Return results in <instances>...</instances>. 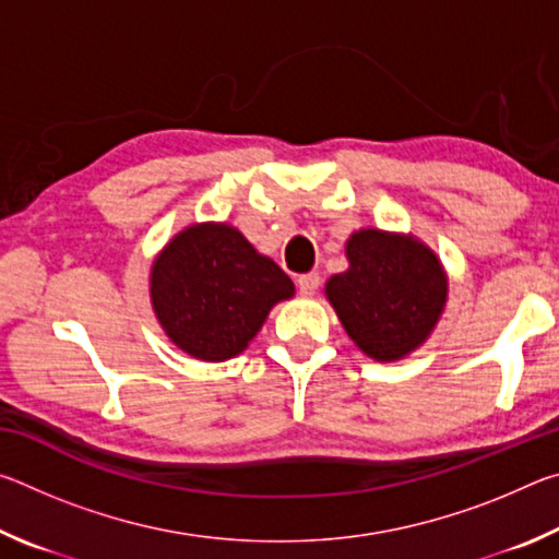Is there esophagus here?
Segmentation results:
<instances>
[{"label":"esophagus","instance_id":"obj_1","mask_svg":"<svg viewBox=\"0 0 559 559\" xmlns=\"http://www.w3.org/2000/svg\"><path fill=\"white\" fill-rule=\"evenodd\" d=\"M318 286H320V276H318L316 271L302 273V276H298V288H300L302 296H313V293L318 290Z\"/></svg>","mask_w":559,"mask_h":559}]
</instances>
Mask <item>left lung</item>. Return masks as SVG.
<instances>
[{"label":"left lung","instance_id":"obj_1","mask_svg":"<svg viewBox=\"0 0 559 559\" xmlns=\"http://www.w3.org/2000/svg\"><path fill=\"white\" fill-rule=\"evenodd\" d=\"M349 269L325 283V296L349 340L367 357L392 362L431 335L449 278L427 243L406 234L359 229L345 243Z\"/></svg>","mask_w":559,"mask_h":559}]
</instances>
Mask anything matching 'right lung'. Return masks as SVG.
<instances>
[{"label": "right lung", "mask_w": 559, "mask_h": 559, "mask_svg": "<svg viewBox=\"0 0 559 559\" xmlns=\"http://www.w3.org/2000/svg\"><path fill=\"white\" fill-rule=\"evenodd\" d=\"M296 286L229 224H192L153 261L150 300L165 335L204 362H224L246 347L271 308Z\"/></svg>", "instance_id": "right-lung-1"}]
</instances>
